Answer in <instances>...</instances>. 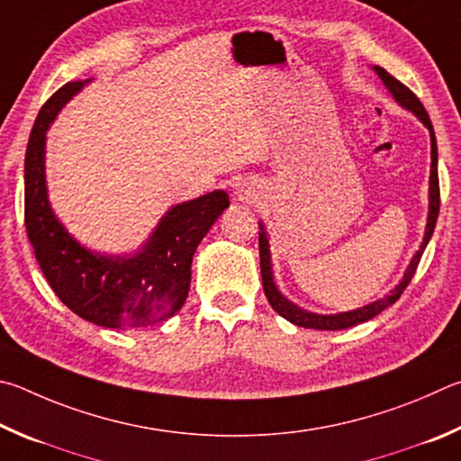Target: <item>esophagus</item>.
Wrapping results in <instances>:
<instances>
[{
	"mask_svg": "<svg viewBox=\"0 0 461 461\" xmlns=\"http://www.w3.org/2000/svg\"><path fill=\"white\" fill-rule=\"evenodd\" d=\"M240 198H249V194H247V192H243V190H240Z\"/></svg>",
	"mask_w": 461,
	"mask_h": 461,
	"instance_id": "obj_1",
	"label": "esophagus"
}]
</instances>
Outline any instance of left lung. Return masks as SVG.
Masks as SVG:
<instances>
[{
    "instance_id": "left-lung-1",
    "label": "left lung",
    "mask_w": 461,
    "mask_h": 461,
    "mask_svg": "<svg viewBox=\"0 0 461 461\" xmlns=\"http://www.w3.org/2000/svg\"><path fill=\"white\" fill-rule=\"evenodd\" d=\"M375 72L381 80L384 83V86L389 88V93L394 96V101H397L401 107H405L409 111H413L415 115L419 117V121L429 129V135H431V176H429V216H427V226H425V239L421 247H419V251L413 255V259H411L409 267L405 271V276H402L401 284L393 289V292L383 297V300L373 302L365 305V308L360 310H352V312H342V313H330V316H321V313H313V312H305L302 308H297L295 303H292L289 300H285L284 295L276 285V281H273V269H271V253H269V239H267V232H265L263 224H259V257H261V277H263V289H265V295H267V300L271 303V308L276 310L281 318H285L287 321H292L295 326H302V328H312V330H344V328H352L357 324H362V321H366L370 318H375L381 313L383 310L389 308L394 302L399 300L401 294L405 292V287L409 285V281L413 279L415 271H417V265L421 261V255L425 251L427 243H429V239L435 230V222H438V214H439V176H438V141H435V133H433V125H431V119L427 115V111L423 107V103L417 99V95L411 91L409 86H405L401 83V80L394 78L393 75H389L384 68L381 67H375Z\"/></svg>"
}]
</instances>
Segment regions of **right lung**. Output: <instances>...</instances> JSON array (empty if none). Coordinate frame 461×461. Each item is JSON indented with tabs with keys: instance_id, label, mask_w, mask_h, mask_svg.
<instances>
[{
	"instance_id": "obj_1",
	"label": "right lung",
	"mask_w": 461,
	"mask_h": 461,
	"mask_svg": "<svg viewBox=\"0 0 461 461\" xmlns=\"http://www.w3.org/2000/svg\"><path fill=\"white\" fill-rule=\"evenodd\" d=\"M88 80L67 83L40 109L23 164V218L36 261L70 312L103 328H143L172 318L190 292L192 257L224 208V190L167 210L148 243L131 257L91 253L54 216L46 192V131Z\"/></svg>"
}]
</instances>
